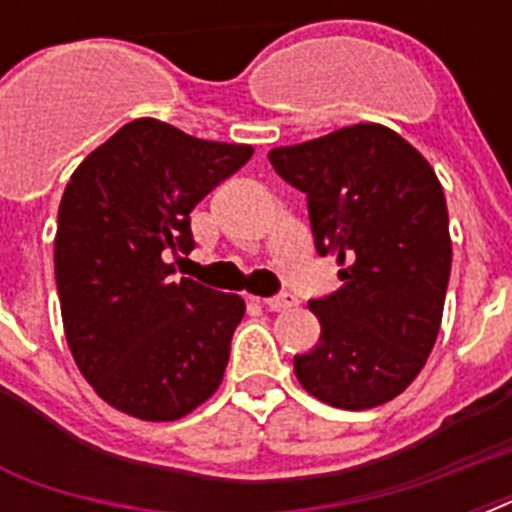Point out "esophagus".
I'll return each instance as SVG.
<instances>
[{
    "label": "esophagus",
    "mask_w": 512,
    "mask_h": 512,
    "mask_svg": "<svg viewBox=\"0 0 512 512\" xmlns=\"http://www.w3.org/2000/svg\"><path fill=\"white\" fill-rule=\"evenodd\" d=\"M263 305L268 308V311H287V308H292V305H295V297L284 292V295L265 297Z\"/></svg>",
    "instance_id": "obj_1"
}]
</instances>
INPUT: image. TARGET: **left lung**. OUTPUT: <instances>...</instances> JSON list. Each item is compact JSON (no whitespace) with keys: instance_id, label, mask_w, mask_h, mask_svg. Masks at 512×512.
Returning <instances> with one entry per match:
<instances>
[{"instance_id":"1","label":"left lung","mask_w":512,"mask_h":512,"mask_svg":"<svg viewBox=\"0 0 512 512\" xmlns=\"http://www.w3.org/2000/svg\"><path fill=\"white\" fill-rule=\"evenodd\" d=\"M268 159L305 193L319 255L345 265L342 287L308 303L321 340L295 356L297 380L337 409L385 404L412 385L441 329L452 271L444 188L382 124L273 148Z\"/></svg>"}]
</instances>
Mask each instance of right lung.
<instances>
[{"instance_id": "1", "label": "right lung", "mask_w": 512, "mask_h": 512, "mask_svg": "<svg viewBox=\"0 0 512 512\" xmlns=\"http://www.w3.org/2000/svg\"><path fill=\"white\" fill-rule=\"evenodd\" d=\"M252 154L135 119L68 180L55 233L63 329L84 380L119 412L180 420L220 388L247 305L175 281L167 255L191 252V209Z\"/></svg>"}]
</instances>
